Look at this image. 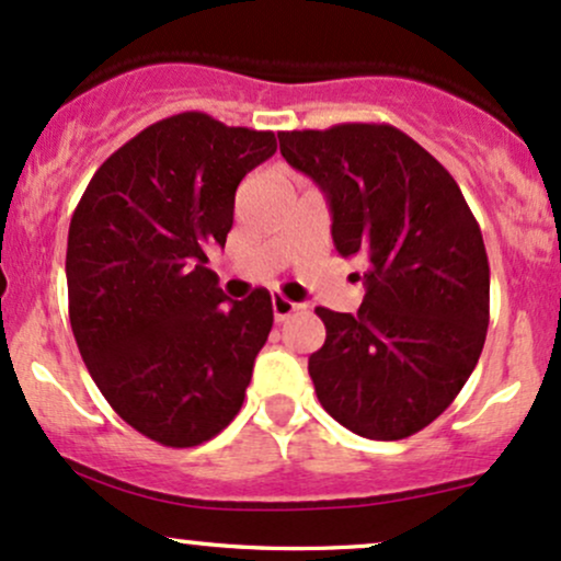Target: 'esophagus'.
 Segmentation results:
<instances>
[{
  "mask_svg": "<svg viewBox=\"0 0 561 561\" xmlns=\"http://www.w3.org/2000/svg\"><path fill=\"white\" fill-rule=\"evenodd\" d=\"M298 308H300L298 302L282 298V295H274V298H272V311H274V319H276V321L289 319L295 311H298Z\"/></svg>",
  "mask_w": 561,
  "mask_h": 561,
  "instance_id": "obj_1",
  "label": "esophagus"
}]
</instances>
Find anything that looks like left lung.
<instances>
[{
  "instance_id": "obj_1",
  "label": "left lung",
  "mask_w": 561,
  "mask_h": 561,
  "mask_svg": "<svg viewBox=\"0 0 561 561\" xmlns=\"http://www.w3.org/2000/svg\"><path fill=\"white\" fill-rule=\"evenodd\" d=\"M282 156L332 210L343 259L366 263L358 313L317 308L327 340L308 358L319 403L351 433L403 440L454 403L491 319L480 224L454 176L390 124L282 131Z\"/></svg>"
}]
</instances>
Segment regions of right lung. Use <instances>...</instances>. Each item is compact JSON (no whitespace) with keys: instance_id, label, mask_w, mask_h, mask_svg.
Instances as JSON below:
<instances>
[{"instance_id":"obj_1","label":"right lung","mask_w":561,"mask_h":561,"mask_svg":"<svg viewBox=\"0 0 561 561\" xmlns=\"http://www.w3.org/2000/svg\"><path fill=\"white\" fill-rule=\"evenodd\" d=\"M274 152V131L171 115L96 169L70 218L76 345L115 414L160 446H199L242 409L272 295L227 306L205 263L227 242L244 173Z\"/></svg>"}]
</instances>
